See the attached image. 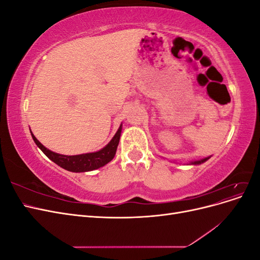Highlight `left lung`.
Listing matches in <instances>:
<instances>
[{"label": "left lung", "instance_id": "obj_1", "mask_svg": "<svg viewBox=\"0 0 260 260\" xmlns=\"http://www.w3.org/2000/svg\"><path fill=\"white\" fill-rule=\"evenodd\" d=\"M210 158V157H206V158H203V159H200V160H194V161H190L186 165H201L203 162H205L206 160H208Z\"/></svg>", "mask_w": 260, "mask_h": 260}]
</instances>
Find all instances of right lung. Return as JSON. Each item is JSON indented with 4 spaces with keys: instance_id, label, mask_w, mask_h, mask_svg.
Listing matches in <instances>:
<instances>
[{
    "instance_id": "add662e5",
    "label": "right lung",
    "mask_w": 260,
    "mask_h": 260,
    "mask_svg": "<svg viewBox=\"0 0 260 260\" xmlns=\"http://www.w3.org/2000/svg\"><path fill=\"white\" fill-rule=\"evenodd\" d=\"M121 130L122 124H120V127L118 128L113 139L109 141V143L102 149H100V151L80 155H61L58 153L52 152L49 148H46L43 144L39 142L38 139L34 136V133L31 131L30 132L31 137H32L38 147L40 148L52 161L58 165L59 167L72 172H86L103 167L114 158L117 151V146L119 144Z\"/></svg>"
}]
</instances>
